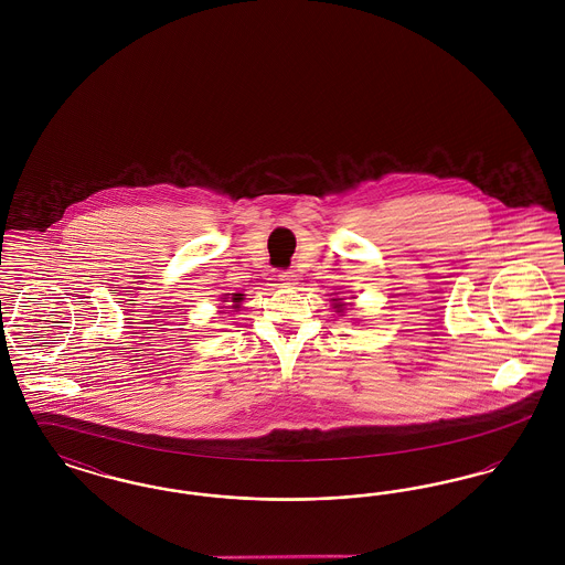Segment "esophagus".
I'll list each match as a JSON object with an SVG mask.
<instances>
[{"instance_id": "34e87169", "label": "esophagus", "mask_w": 565, "mask_h": 565, "mask_svg": "<svg viewBox=\"0 0 565 565\" xmlns=\"http://www.w3.org/2000/svg\"><path fill=\"white\" fill-rule=\"evenodd\" d=\"M279 281H281V286H286V288H296L298 275H296L295 270H284V273H279Z\"/></svg>"}]
</instances>
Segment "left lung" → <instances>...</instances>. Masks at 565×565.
Segmentation results:
<instances>
[{
    "mask_svg": "<svg viewBox=\"0 0 565 565\" xmlns=\"http://www.w3.org/2000/svg\"><path fill=\"white\" fill-rule=\"evenodd\" d=\"M332 300H334V309H337V313H343V311H345V309H343V307H345L343 298H332Z\"/></svg>",
    "mask_w": 565,
    "mask_h": 565,
    "instance_id": "1",
    "label": "left lung"
}]
</instances>
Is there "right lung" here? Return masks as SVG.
<instances>
[{"mask_svg": "<svg viewBox=\"0 0 565 565\" xmlns=\"http://www.w3.org/2000/svg\"><path fill=\"white\" fill-rule=\"evenodd\" d=\"M243 296L245 295H239V292H235V295H224V298H231V300H224V302H231V309H239V307H242V300H243Z\"/></svg>", "mask_w": 565, "mask_h": 565, "instance_id": "obj_1", "label": "right lung"}]
</instances>
